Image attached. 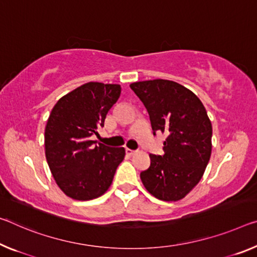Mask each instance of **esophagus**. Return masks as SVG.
<instances>
[{
	"mask_svg": "<svg viewBox=\"0 0 257 257\" xmlns=\"http://www.w3.org/2000/svg\"><path fill=\"white\" fill-rule=\"evenodd\" d=\"M125 153H127L128 156H133V154H135V153H136V151L130 150V149H125Z\"/></svg>",
	"mask_w": 257,
	"mask_h": 257,
	"instance_id": "esophagus-1",
	"label": "esophagus"
}]
</instances>
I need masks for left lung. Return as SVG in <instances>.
<instances>
[{"label":"left lung","mask_w":257,"mask_h":257,"mask_svg":"<svg viewBox=\"0 0 257 257\" xmlns=\"http://www.w3.org/2000/svg\"><path fill=\"white\" fill-rule=\"evenodd\" d=\"M150 115L153 134L166 133L164 154H150L145 189L164 201L181 200L201 180L211 153V122L194 93L169 80L130 84Z\"/></svg>","instance_id":"left-lung-1"}]
</instances>
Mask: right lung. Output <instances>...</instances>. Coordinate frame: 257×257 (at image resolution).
Returning a JSON list of instances; mask_svg holds the SVG:
<instances>
[{
  "instance_id": "add662e5",
  "label": "right lung",
  "mask_w": 257,
  "mask_h": 257,
  "mask_svg": "<svg viewBox=\"0 0 257 257\" xmlns=\"http://www.w3.org/2000/svg\"><path fill=\"white\" fill-rule=\"evenodd\" d=\"M120 93L119 84L88 82L52 108L44 132L46 158L56 183L72 199L84 201L104 194L123 160V148L91 141Z\"/></svg>"
}]
</instances>
